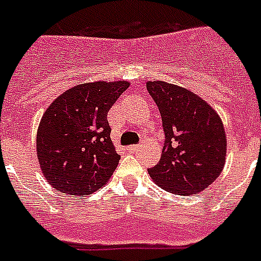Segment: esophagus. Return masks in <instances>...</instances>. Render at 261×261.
<instances>
[{
    "label": "esophagus",
    "instance_id": "34e87169",
    "mask_svg": "<svg viewBox=\"0 0 261 261\" xmlns=\"http://www.w3.org/2000/svg\"><path fill=\"white\" fill-rule=\"evenodd\" d=\"M142 147V143L139 144H131V146H127V152H135L137 150H139V148Z\"/></svg>",
    "mask_w": 261,
    "mask_h": 261
}]
</instances>
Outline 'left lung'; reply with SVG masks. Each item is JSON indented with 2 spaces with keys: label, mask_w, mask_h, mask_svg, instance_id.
<instances>
[{
  "label": "left lung",
  "mask_w": 261,
  "mask_h": 261,
  "mask_svg": "<svg viewBox=\"0 0 261 261\" xmlns=\"http://www.w3.org/2000/svg\"><path fill=\"white\" fill-rule=\"evenodd\" d=\"M161 111L164 146L161 161L148 168L151 179L175 195L200 192L216 180L225 162L227 137L216 111L185 87L147 82Z\"/></svg>",
  "instance_id": "obj_1"
}]
</instances>
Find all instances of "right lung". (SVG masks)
Masks as SVG:
<instances>
[{"label":"right lung","instance_id":"1","mask_svg":"<svg viewBox=\"0 0 261 261\" xmlns=\"http://www.w3.org/2000/svg\"><path fill=\"white\" fill-rule=\"evenodd\" d=\"M127 87L124 81L83 83L47 107L37 133V155L50 186L87 195L106 185L120 159L107 113Z\"/></svg>","mask_w":261,"mask_h":261}]
</instances>
